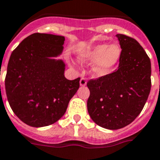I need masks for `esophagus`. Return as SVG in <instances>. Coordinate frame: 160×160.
Listing matches in <instances>:
<instances>
[{"label":"esophagus","mask_w":160,"mask_h":160,"mask_svg":"<svg viewBox=\"0 0 160 160\" xmlns=\"http://www.w3.org/2000/svg\"><path fill=\"white\" fill-rule=\"evenodd\" d=\"M86 83H87V80H86V78H84V77H82L80 80V85L81 86H85L86 85Z\"/></svg>","instance_id":"34e87169"}]
</instances>
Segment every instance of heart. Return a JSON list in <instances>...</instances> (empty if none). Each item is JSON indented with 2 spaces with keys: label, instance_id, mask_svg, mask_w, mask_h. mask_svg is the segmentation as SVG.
I'll return each instance as SVG.
<instances>
[{
  "label": "heart",
  "instance_id": "obj_1",
  "mask_svg": "<svg viewBox=\"0 0 160 160\" xmlns=\"http://www.w3.org/2000/svg\"><path fill=\"white\" fill-rule=\"evenodd\" d=\"M122 50L116 43L98 44L84 52L80 60L82 62H94L92 71L97 76H104L110 74L115 68L121 57Z\"/></svg>",
  "mask_w": 160,
  "mask_h": 160
}]
</instances>
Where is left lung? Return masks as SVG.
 <instances>
[{
  "label": "left lung",
  "instance_id": "obj_1",
  "mask_svg": "<svg viewBox=\"0 0 160 160\" xmlns=\"http://www.w3.org/2000/svg\"><path fill=\"white\" fill-rule=\"evenodd\" d=\"M116 37L122 50L118 68L87 82L90 116L109 130L131 124L142 112L151 90V62L146 52L133 38L122 34Z\"/></svg>",
  "mask_w": 160,
  "mask_h": 160
}]
</instances>
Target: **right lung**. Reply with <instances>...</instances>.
I'll use <instances>...</instances> for the list:
<instances>
[{
    "label": "right lung",
    "instance_id": "right-lung-1",
    "mask_svg": "<svg viewBox=\"0 0 160 160\" xmlns=\"http://www.w3.org/2000/svg\"><path fill=\"white\" fill-rule=\"evenodd\" d=\"M64 41L60 35L35 33L11 54L5 79L7 98L26 125L42 127L57 122L80 87V78L67 80L63 62L51 58L62 53Z\"/></svg>",
    "mask_w": 160,
    "mask_h": 160
}]
</instances>
